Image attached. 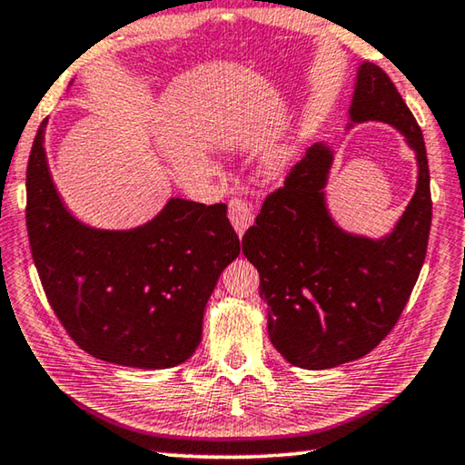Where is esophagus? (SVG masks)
<instances>
[{
	"mask_svg": "<svg viewBox=\"0 0 465 465\" xmlns=\"http://www.w3.org/2000/svg\"><path fill=\"white\" fill-rule=\"evenodd\" d=\"M228 218L234 226V231L239 232V237L247 232V228L253 224V210L242 198H234L228 203Z\"/></svg>",
	"mask_w": 465,
	"mask_h": 465,
	"instance_id": "1",
	"label": "esophagus"
}]
</instances>
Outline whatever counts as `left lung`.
I'll return each mask as SVG.
<instances>
[{
    "label": "left lung",
    "mask_w": 465,
    "mask_h": 465,
    "mask_svg": "<svg viewBox=\"0 0 465 465\" xmlns=\"http://www.w3.org/2000/svg\"><path fill=\"white\" fill-rule=\"evenodd\" d=\"M351 124L386 122L417 153V192L394 231L378 241L345 232L324 202L332 151L316 143L267 195L242 253L257 267L273 347L296 368L329 370L386 339L419 280L433 216L420 126L378 64L357 71Z\"/></svg>",
    "instance_id": "1"
}]
</instances>
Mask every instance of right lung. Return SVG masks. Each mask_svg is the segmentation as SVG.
<instances>
[{
  "label": "right lung",
  "instance_id": "1",
  "mask_svg": "<svg viewBox=\"0 0 465 465\" xmlns=\"http://www.w3.org/2000/svg\"><path fill=\"white\" fill-rule=\"evenodd\" d=\"M45 126L26 169V226L48 304L97 360L167 370L202 341L203 308L241 253L224 203L171 198L151 223L100 231L69 214L48 173Z\"/></svg>",
  "mask_w": 465,
  "mask_h": 465
}]
</instances>
